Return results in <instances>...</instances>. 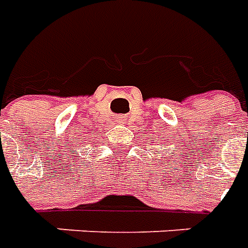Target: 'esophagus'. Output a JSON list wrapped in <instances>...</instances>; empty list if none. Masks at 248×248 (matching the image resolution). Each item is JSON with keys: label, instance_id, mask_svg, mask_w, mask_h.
Segmentation results:
<instances>
[{"label": "esophagus", "instance_id": "1", "mask_svg": "<svg viewBox=\"0 0 248 248\" xmlns=\"http://www.w3.org/2000/svg\"><path fill=\"white\" fill-rule=\"evenodd\" d=\"M119 122H122V121H119Z\"/></svg>", "mask_w": 248, "mask_h": 248}]
</instances>
